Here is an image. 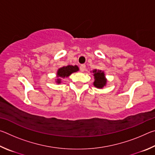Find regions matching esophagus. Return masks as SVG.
Returning <instances> with one entry per match:
<instances>
[{"mask_svg": "<svg viewBox=\"0 0 155 155\" xmlns=\"http://www.w3.org/2000/svg\"><path fill=\"white\" fill-rule=\"evenodd\" d=\"M80 70H81V72H84V70H85V64H82V65H81V66H80Z\"/></svg>", "mask_w": 155, "mask_h": 155, "instance_id": "obj_1", "label": "esophagus"}]
</instances>
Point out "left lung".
I'll list each match as a JSON object with an SVG mask.
<instances>
[{"label":"left lung","mask_w":155,"mask_h":155,"mask_svg":"<svg viewBox=\"0 0 155 155\" xmlns=\"http://www.w3.org/2000/svg\"><path fill=\"white\" fill-rule=\"evenodd\" d=\"M91 72L93 73L94 78V81L93 85L95 87L98 89H103L104 86H106L107 83V79L105 77L104 72L100 70L94 69Z\"/></svg>","instance_id":"8db88e82"}]
</instances>
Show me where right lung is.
Here are the masks:
<instances>
[{
  "instance_id": "add662e5",
  "label": "right lung",
  "mask_w": 155,
  "mask_h": 155,
  "mask_svg": "<svg viewBox=\"0 0 155 155\" xmlns=\"http://www.w3.org/2000/svg\"><path fill=\"white\" fill-rule=\"evenodd\" d=\"M78 70H79V68H78L77 65H68L67 66L60 68H59L58 70H57L56 79L54 81H55L57 84H60L61 83V78H67L69 77L70 75H71L72 73L77 72Z\"/></svg>"
}]
</instances>
